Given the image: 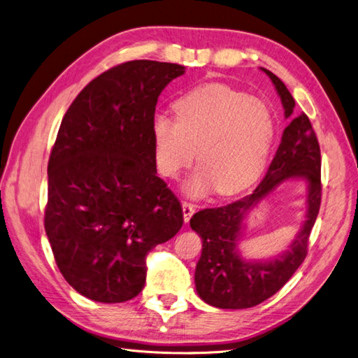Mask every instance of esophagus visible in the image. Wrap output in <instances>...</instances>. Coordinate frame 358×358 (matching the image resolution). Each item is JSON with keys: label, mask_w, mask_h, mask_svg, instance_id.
<instances>
[{"label": "esophagus", "mask_w": 358, "mask_h": 358, "mask_svg": "<svg viewBox=\"0 0 358 358\" xmlns=\"http://www.w3.org/2000/svg\"><path fill=\"white\" fill-rule=\"evenodd\" d=\"M194 210H196L194 204H191L188 201L182 203V212H183V220H185V222H188L191 220V216L194 215Z\"/></svg>", "instance_id": "esophagus-1"}]
</instances>
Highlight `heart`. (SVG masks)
<instances>
[{
	"label": "heart",
	"mask_w": 358,
	"mask_h": 358,
	"mask_svg": "<svg viewBox=\"0 0 358 358\" xmlns=\"http://www.w3.org/2000/svg\"><path fill=\"white\" fill-rule=\"evenodd\" d=\"M178 119L159 115L152 122L157 167L175 179L200 162L185 183L192 197L212 187L233 194L251 182L264 166L275 134L267 104L221 83L200 86L175 103Z\"/></svg>",
	"instance_id": "heart-1"
}]
</instances>
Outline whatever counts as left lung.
<instances>
[{
  "instance_id": "obj_1",
  "label": "left lung",
  "mask_w": 358,
  "mask_h": 358,
  "mask_svg": "<svg viewBox=\"0 0 358 358\" xmlns=\"http://www.w3.org/2000/svg\"><path fill=\"white\" fill-rule=\"evenodd\" d=\"M273 82L289 119L266 176L248 196L221 208L192 215L191 229L203 242L196 267V288L201 300L220 309H246L259 305L282 288L308 254V242L321 204V152L309 117L296 115V101L278 76L262 69ZM308 183L307 218L287 252L265 260L246 262L238 252L244 218L255 206L288 178Z\"/></svg>"
}]
</instances>
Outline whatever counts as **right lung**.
Here are the masks:
<instances>
[{"label":"right lung","mask_w":358,"mask_h":358,"mask_svg":"<svg viewBox=\"0 0 358 358\" xmlns=\"http://www.w3.org/2000/svg\"><path fill=\"white\" fill-rule=\"evenodd\" d=\"M183 73L170 62L119 64L86 85L62 117L45 229L62 276L94 301L136 297L148 252L183 224L179 200L157 176L152 138L158 96Z\"/></svg>","instance_id":"obj_1"}]
</instances>
